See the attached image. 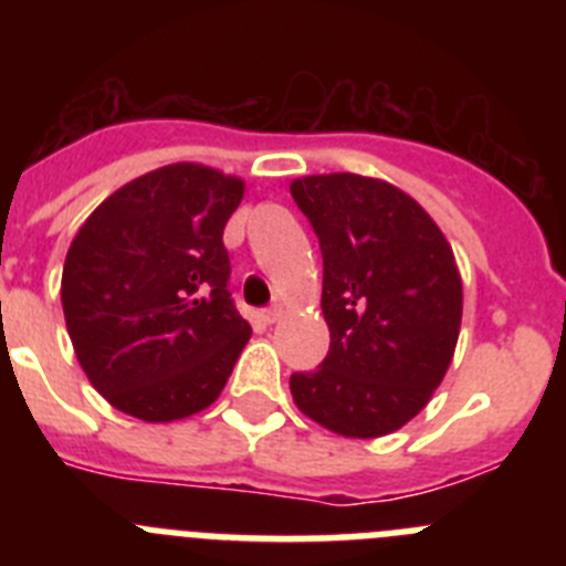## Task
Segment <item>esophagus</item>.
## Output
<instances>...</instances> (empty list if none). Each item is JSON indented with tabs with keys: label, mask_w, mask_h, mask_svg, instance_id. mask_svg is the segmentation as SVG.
<instances>
[{
	"label": "esophagus",
	"mask_w": 566,
	"mask_h": 566,
	"mask_svg": "<svg viewBox=\"0 0 566 566\" xmlns=\"http://www.w3.org/2000/svg\"><path fill=\"white\" fill-rule=\"evenodd\" d=\"M260 317H263V323H269V326H272V323H277V319L283 317V308H280V306L263 308V314H260Z\"/></svg>",
	"instance_id": "obj_1"
}]
</instances>
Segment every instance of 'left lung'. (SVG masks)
Segmentation results:
<instances>
[{
    "instance_id": "obj_1",
    "label": "left lung",
    "mask_w": 566,
    "mask_h": 566,
    "mask_svg": "<svg viewBox=\"0 0 566 566\" xmlns=\"http://www.w3.org/2000/svg\"><path fill=\"white\" fill-rule=\"evenodd\" d=\"M323 252L326 359L292 374L294 405L348 439L394 433L453 359L462 277L433 218L394 184L354 172L292 181Z\"/></svg>"
}]
</instances>
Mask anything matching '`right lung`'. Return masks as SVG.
I'll return each instance as SVG.
<instances>
[{"instance_id": "obj_1", "label": "right lung", "mask_w": 566, "mask_h": 566, "mask_svg": "<svg viewBox=\"0 0 566 566\" xmlns=\"http://www.w3.org/2000/svg\"><path fill=\"white\" fill-rule=\"evenodd\" d=\"M240 198L234 175L169 164L115 189L70 243L64 323L78 365L118 411L172 422L221 397L252 337L223 247Z\"/></svg>"}]
</instances>
